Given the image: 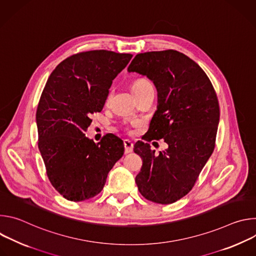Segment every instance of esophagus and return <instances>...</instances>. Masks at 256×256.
I'll return each mask as SVG.
<instances>
[{
    "instance_id": "1",
    "label": "esophagus",
    "mask_w": 256,
    "mask_h": 256,
    "mask_svg": "<svg viewBox=\"0 0 256 256\" xmlns=\"http://www.w3.org/2000/svg\"><path fill=\"white\" fill-rule=\"evenodd\" d=\"M124 152H126V154L132 152V150H134V144L130 140H124Z\"/></svg>"
}]
</instances>
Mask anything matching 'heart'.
<instances>
[{
  "instance_id": "obj_1",
  "label": "heart",
  "mask_w": 256,
  "mask_h": 256,
  "mask_svg": "<svg viewBox=\"0 0 256 256\" xmlns=\"http://www.w3.org/2000/svg\"><path fill=\"white\" fill-rule=\"evenodd\" d=\"M149 88H153V87H152L151 82L148 81L147 79H138L132 85V91L134 92V95H136L144 90H147Z\"/></svg>"
}]
</instances>
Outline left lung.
<instances>
[{
	"mask_svg": "<svg viewBox=\"0 0 256 256\" xmlns=\"http://www.w3.org/2000/svg\"><path fill=\"white\" fill-rule=\"evenodd\" d=\"M151 80L158 105L144 138L134 146L142 159L136 176L140 194L151 202L169 204L184 198L214 152L220 122L214 89L204 70L177 50L138 54L128 68ZM163 138L168 144L159 156L148 142Z\"/></svg>",
	"mask_w": 256,
	"mask_h": 256,
	"instance_id": "8db88e82",
	"label": "left lung"
}]
</instances>
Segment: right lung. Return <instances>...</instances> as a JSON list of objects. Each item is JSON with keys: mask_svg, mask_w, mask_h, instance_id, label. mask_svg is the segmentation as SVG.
<instances>
[{"mask_svg": "<svg viewBox=\"0 0 256 256\" xmlns=\"http://www.w3.org/2000/svg\"><path fill=\"white\" fill-rule=\"evenodd\" d=\"M132 56L103 50L80 52L58 64L46 84L36 112L38 149L50 184L68 200L98 194L124 155V142L116 136L96 144L85 132Z\"/></svg>", "mask_w": 256, "mask_h": 256, "instance_id": "add662e5", "label": "right lung"}]
</instances>
